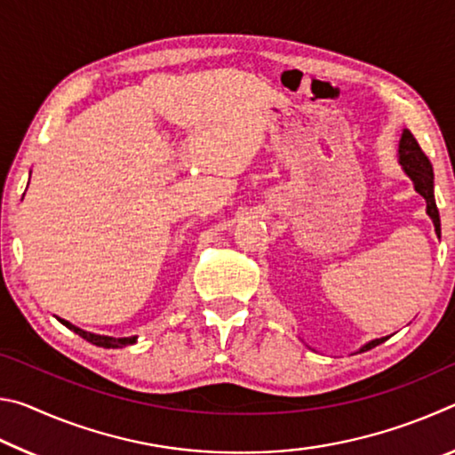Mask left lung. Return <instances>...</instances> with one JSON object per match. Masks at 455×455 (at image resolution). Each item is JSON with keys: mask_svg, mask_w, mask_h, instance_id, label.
I'll use <instances>...</instances> for the list:
<instances>
[{"mask_svg": "<svg viewBox=\"0 0 455 455\" xmlns=\"http://www.w3.org/2000/svg\"><path fill=\"white\" fill-rule=\"evenodd\" d=\"M399 163H402L405 174L413 180L415 190L426 198L427 214L431 217V220H434L435 233L440 236L442 225H440V211H437L435 196H434V168H431V163L427 160L426 154H423L421 146L418 144V140H415V136L410 132V130H403L402 140H399ZM385 339L387 337L375 339V341L363 345L361 351L377 347V345H381Z\"/></svg>", "mask_w": 455, "mask_h": 455, "instance_id": "left-lung-1", "label": "left lung"}]
</instances>
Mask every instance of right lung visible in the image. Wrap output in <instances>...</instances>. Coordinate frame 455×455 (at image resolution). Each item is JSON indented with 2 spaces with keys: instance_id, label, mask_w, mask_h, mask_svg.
<instances>
[{
  "instance_id": "right-lung-1",
  "label": "right lung",
  "mask_w": 455,
  "mask_h": 455,
  "mask_svg": "<svg viewBox=\"0 0 455 455\" xmlns=\"http://www.w3.org/2000/svg\"><path fill=\"white\" fill-rule=\"evenodd\" d=\"M60 323H64L68 329H72L74 333H78L82 339H86L92 345H98V347H104V349H118V347H126V345H132L136 343V337H106V335H94V333H88V331H82L78 327H74L72 323H68L64 319H60Z\"/></svg>"
}]
</instances>
